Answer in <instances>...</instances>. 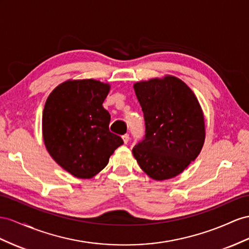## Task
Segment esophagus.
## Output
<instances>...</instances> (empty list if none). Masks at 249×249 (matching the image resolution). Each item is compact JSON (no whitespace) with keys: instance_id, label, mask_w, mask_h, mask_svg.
<instances>
[{"instance_id":"esophagus-1","label":"esophagus","mask_w":249,"mask_h":249,"mask_svg":"<svg viewBox=\"0 0 249 249\" xmlns=\"http://www.w3.org/2000/svg\"><path fill=\"white\" fill-rule=\"evenodd\" d=\"M122 139H123V142H124V144H127L128 143V141H129V135H124L123 137H122Z\"/></svg>"}]
</instances>
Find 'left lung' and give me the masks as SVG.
<instances>
[{"instance_id": "left-lung-1", "label": "left lung", "mask_w": 249, "mask_h": 249, "mask_svg": "<svg viewBox=\"0 0 249 249\" xmlns=\"http://www.w3.org/2000/svg\"><path fill=\"white\" fill-rule=\"evenodd\" d=\"M133 89L145 119V139L132 149L144 173L164 181L183 173L205 141V120L194 91L166 74L140 81Z\"/></svg>"}]
</instances>
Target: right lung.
<instances>
[{"instance_id": "obj_1", "label": "right lung", "mask_w": 249, "mask_h": 249, "mask_svg": "<svg viewBox=\"0 0 249 249\" xmlns=\"http://www.w3.org/2000/svg\"><path fill=\"white\" fill-rule=\"evenodd\" d=\"M109 90L108 83L98 80H67L50 92L44 106L42 133L48 154L79 179L98 175L123 144L109 131L110 114L103 107Z\"/></svg>"}]
</instances>
